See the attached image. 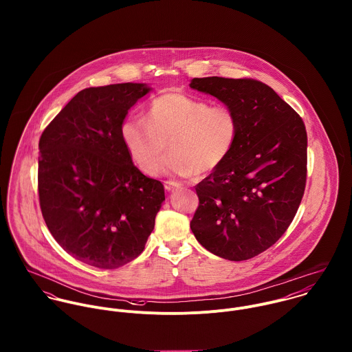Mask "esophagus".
I'll return each instance as SVG.
<instances>
[{
	"label": "esophagus",
	"mask_w": 352,
	"mask_h": 352,
	"mask_svg": "<svg viewBox=\"0 0 352 352\" xmlns=\"http://www.w3.org/2000/svg\"><path fill=\"white\" fill-rule=\"evenodd\" d=\"M164 187H165L166 191H172L173 188H179V187H180V183L172 182V180H166V182H164Z\"/></svg>",
	"instance_id": "1"
}]
</instances>
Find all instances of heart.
I'll return each instance as SVG.
<instances>
[{"instance_id": "b5f03b06", "label": "heart", "mask_w": 352, "mask_h": 352, "mask_svg": "<svg viewBox=\"0 0 352 352\" xmlns=\"http://www.w3.org/2000/svg\"><path fill=\"white\" fill-rule=\"evenodd\" d=\"M122 141L135 166L155 175L166 145L172 153L165 170L180 176L207 175L232 154L240 137V118L228 105L169 91L155 96L146 109V122L127 118L120 127Z\"/></svg>"}]
</instances>
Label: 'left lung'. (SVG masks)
<instances>
[{"mask_svg":"<svg viewBox=\"0 0 352 352\" xmlns=\"http://www.w3.org/2000/svg\"><path fill=\"white\" fill-rule=\"evenodd\" d=\"M240 118L229 158L199 184L191 230L207 251L248 260L272 247L301 204L307 173V135L301 116L276 92L253 78H194Z\"/></svg>","mask_w":352,"mask_h":352,"instance_id":"left-lung-1","label":"left lung"}]
</instances>
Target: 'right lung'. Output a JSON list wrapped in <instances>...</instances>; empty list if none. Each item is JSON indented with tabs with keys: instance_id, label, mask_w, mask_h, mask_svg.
Wrapping results in <instances>:
<instances>
[{
	"instance_id": "obj_1",
	"label": "right lung",
	"mask_w": 352,
	"mask_h": 352,
	"mask_svg": "<svg viewBox=\"0 0 352 352\" xmlns=\"http://www.w3.org/2000/svg\"><path fill=\"white\" fill-rule=\"evenodd\" d=\"M148 92L133 82L82 89L39 140L45 222L63 251L102 270L142 253L165 199L162 183L133 164L120 135L129 109Z\"/></svg>"
}]
</instances>
